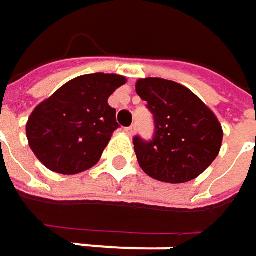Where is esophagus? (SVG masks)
Returning <instances> with one entry per match:
<instances>
[{
    "instance_id": "esophagus-1",
    "label": "esophagus",
    "mask_w": 256,
    "mask_h": 256,
    "mask_svg": "<svg viewBox=\"0 0 256 256\" xmlns=\"http://www.w3.org/2000/svg\"><path fill=\"white\" fill-rule=\"evenodd\" d=\"M124 132L128 133V136H132V134L134 133V126H130V128H124Z\"/></svg>"
}]
</instances>
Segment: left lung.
Listing matches in <instances>:
<instances>
[{
    "label": "left lung",
    "mask_w": 256,
    "mask_h": 256,
    "mask_svg": "<svg viewBox=\"0 0 256 256\" xmlns=\"http://www.w3.org/2000/svg\"><path fill=\"white\" fill-rule=\"evenodd\" d=\"M136 93L154 116L152 139L133 138L142 170L169 184L202 175L221 150L224 133L216 116L190 88L175 81L140 78Z\"/></svg>",
    "instance_id": "left-lung-1"
}]
</instances>
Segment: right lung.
<instances>
[{"mask_svg": "<svg viewBox=\"0 0 256 256\" xmlns=\"http://www.w3.org/2000/svg\"><path fill=\"white\" fill-rule=\"evenodd\" d=\"M123 84V76L87 74L68 81L41 102L26 123L28 142L36 158L62 175L93 168L120 128L108 98Z\"/></svg>", "mask_w": 256, "mask_h": 256, "instance_id": "add662e5", "label": "right lung"}]
</instances>
